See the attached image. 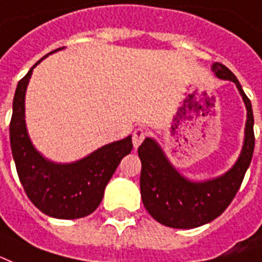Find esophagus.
I'll return each mask as SVG.
<instances>
[{
  "mask_svg": "<svg viewBox=\"0 0 262 262\" xmlns=\"http://www.w3.org/2000/svg\"><path fill=\"white\" fill-rule=\"evenodd\" d=\"M147 130L144 129V127H137V129H135V132H133V135H132V140H133V146H135V148H137V147L140 146L141 143H143V140L147 137Z\"/></svg>",
  "mask_w": 262,
  "mask_h": 262,
  "instance_id": "1",
  "label": "esophagus"
}]
</instances>
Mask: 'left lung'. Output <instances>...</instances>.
I'll return each mask as SVG.
<instances>
[{
    "label": "left lung",
    "mask_w": 262,
    "mask_h": 262,
    "mask_svg": "<svg viewBox=\"0 0 262 262\" xmlns=\"http://www.w3.org/2000/svg\"><path fill=\"white\" fill-rule=\"evenodd\" d=\"M212 71L220 79L236 83L247 108L245 146L229 172L204 183H193L176 172L156 141L146 139L139 147L141 161V200L150 215L160 224L191 229L208 224L224 212L242 186L254 151V116L249 97L237 77L228 68L215 62Z\"/></svg>",
    "instance_id": "8db88e82"
}]
</instances>
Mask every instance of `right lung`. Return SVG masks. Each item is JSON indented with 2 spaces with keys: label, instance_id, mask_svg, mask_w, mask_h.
<instances>
[{
  "label": "right lung",
  "instance_id": "add662e5",
  "mask_svg": "<svg viewBox=\"0 0 262 262\" xmlns=\"http://www.w3.org/2000/svg\"><path fill=\"white\" fill-rule=\"evenodd\" d=\"M33 68L17 83L9 123L17 176L30 201L41 212L58 220L83 218L100 205L106 183L133 148L132 137L106 144L73 164L61 165L44 160L30 143L25 125V93Z\"/></svg>",
  "mask_w": 262,
  "mask_h": 262
}]
</instances>
